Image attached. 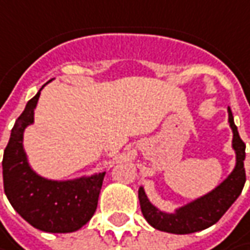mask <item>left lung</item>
Listing matches in <instances>:
<instances>
[{
  "instance_id": "1",
  "label": "left lung",
  "mask_w": 250,
  "mask_h": 250,
  "mask_svg": "<svg viewBox=\"0 0 250 250\" xmlns=\"http://www.w3.org/2000/svg\"><path fill=\"white\" fill-rule=\"evenodd\" d=\"M228 123L232 130V149L235 151V167L232 172L211 191L183 204L172 212L162 211L146 197L143 186L138 189V199L143 215L146 223L164 232L185 233L199 232L217 223L225 211L233 204L244 189L245 143L241 140L238 128L233 123V116L228 107Z\"/></svg>"
}]
</instances>
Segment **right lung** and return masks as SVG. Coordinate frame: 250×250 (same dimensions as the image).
<instances>
[{
  "mask_svg": "<svg viewBox=\"0 0 250 250\" xmlns=\"http://www.w3.org/2000/svg\"><path fill=\"white\" fill-rule=\"evenodd\" d=\"M44 85L27 102L11 130L2 158L4 191L14 210L32 227L51 233L74 232L96 211L106 172L54 180L32 169L23 146V133L35 123V109Z\"/></svg>",
  "mask_w": 250,
  "mask_h": 250,
  "instance_id": "add662e5",
  "label": "right lung"
}]
</instances>
